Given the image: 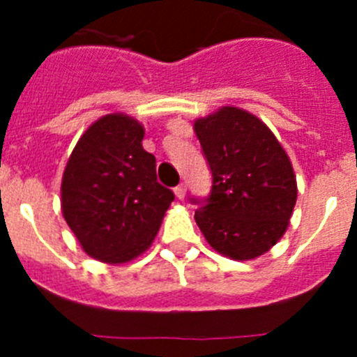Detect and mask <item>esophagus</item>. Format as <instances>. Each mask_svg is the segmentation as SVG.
I'll use <instances>...</instances> for the list:
<instances>
[{
	"instance_id": "34e87169",
	"label": "esophagus",
	"mask_w": 357,
	"mask_h": 357,
	"mask_svg": "<svg viewBox=\"0 0 357 357\" xmlns=\"http://www.w3.org/2000/svg\"><path fill=\"white\" fill-rule=\"evenodd\" d=\"M173 191H175V197L178 198V200H184L185 191H188V188H185V184H181V185H176V188L173 189Z\"/></svg>"
}]
</instances>
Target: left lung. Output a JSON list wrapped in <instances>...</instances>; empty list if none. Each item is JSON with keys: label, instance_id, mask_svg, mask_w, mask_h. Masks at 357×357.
Instances as JSON below:
<instances>
[{"label": "left lung", "instance_id": "obj_1", "mask_svg": "<svg viewBox=\"0 0 357 357\" xmlns=\"http://www.w3.org/2000/svg\"><path fill=\"white\" fill-rule=\"evenodd\" d=\"M193 128L213 172L207 206L195 213L202 234L229 259L266 254L288 230L296 204L288 153L263 119L239 107H220Z\"/></svg>", "mask_w": 357, "mask_h": 357}]
</instances>
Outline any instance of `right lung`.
Segmentation results:
<instances>
[{"label": "right lung", "instance_id": "obj_1", "mask_svg": "<svg viewBox=\"0 0 357 357\" xmlns=\"http://www.w3.org/2000/svg\"><path fill=\"white\" fill-rule=\"evenodd\" d=\"M144 127L125 112L105 114L73 148L61 184V209L82 250L125 264L151 247L172 189L157 182L155 157L143 148Z\"/></svg>", "mask_w": 357, "mask_h": 357}]
</instances>
